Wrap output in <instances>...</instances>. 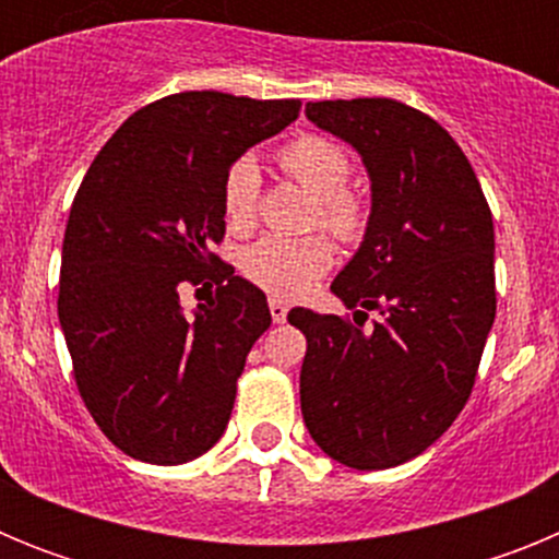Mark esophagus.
I'll return each mask as SVG.
<instances>
[{"label":"esophagus","mask_w":559,"mask_h":559,"mask_svg":"<svg viewBox=\"0 0 559 559\" xmlns=\"http://www.w3.org/2000/svg\"><path fill=\"white\" fill-rule=\"evenodd\" d=\"M269 310H271V319H274L276 324H283L285 319H288V302L276 299V296H271L269 299Z\"/></svg>","instance_id":"obj_1"}]
</instances>
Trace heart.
I'll list each match as a JSON object with an SVG mask.
<instances>
[{"instance_id": "obj_1", "label": "heart", "mask_w": 559, "mask_h": 559, "mask_svg": "<svg viewBox=\"0 0 559 559\" xmlns=\"http://www.w3.org/2000/svg\"><path fill=\"white\" fill-rule=\"evenodd\" d=\"M280 165L296 185L319 199L322 224L341 240H355L367 224L364 204L344 190L349 181V156L324 136H302L280 153ZM260 201V167L251 156L237 159L224 179V212L229 226L249 229ZM243 274L276 296H302L333 265L328 237L265 235L243 251Z\"/></svg>"}]
</instances>
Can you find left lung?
<instances>
[{"label":"left lung","instance_id":"left-lung-1","mask_svg":"<svg viewBox=\"0 0 559 559\" xmlns=\"http://www.w3.org/2000/svg\"><path fill=\"white\" fill-rule=\"evenodd\" d=\"M316 128L347 142L369 176L364 240L330 290L366 314L294 308L308 338L302 417L330 459L386 471L431 448L471 397L496 319V231L462 147L428 114L389 100L305 106Z\"/></svg>","mask_w":559,"mask_h":559}]
</instances>
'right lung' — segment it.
Here are the masks:
<instances>
[{
  "label": "right lung",
  "mask_w": 559,
  "mask_h": 559,
  "mask_svg": "<svg viewBox=\"0 0 559 559\" xmlns=\"http://www.w3.org/2000/svg\"><path fill=\"white\" fill-rule=\"evenodd\" d=\"M299 100L181 92L131 114L92 162L69 210L58 322L78 392L131 459L185 464L226 431L265 294L210 246L224 237V179L251 145L299 117ZM219 285L192 314L181 284Z\"/></svg>",
  "instance_id": "obj_1"
}]
</instances>
